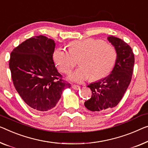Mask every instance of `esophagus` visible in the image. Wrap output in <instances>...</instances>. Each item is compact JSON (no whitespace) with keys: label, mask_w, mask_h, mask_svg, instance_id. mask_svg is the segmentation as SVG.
<instances>
[{"label":"esophagus","mask_w":148,"mask_h":148,"mask_svg":"<svg viewBox=\"0 0 148 148\" xmlns=\"http://www.w3.org/2000/svg\"><path fill=\"white\" fill-rule=\"evenodd\" d=\"M72 88H73V89H74V90H79L80 88V86H78V85H75V84H74V85H72Z\"/></svg>","instance_id":"34e87169"}]
</instances>
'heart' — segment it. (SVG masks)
<instances>
[{
  "label": "heart",
  "mask_w": 148,
  "mask_h": 148,
  "mask_svg": "<svg viewBox=\"0 0 148 148\" xmlns=\"http://www.w3.org/2000/svg\"><path fill=\"white\" fill-rule=\"evenodd\" d=\"M68 50L58 48L54 50L52 59L58 71L69 74L78 60L80 67L70 75L75 82H82L90 78L101 80L110 74L115 64L118 52L115 46L102 40L86 38L69 42Z\"/></svg>",
  "instance_id": "b5f03b06"
}]
</instances>
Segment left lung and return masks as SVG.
<instances>
[{
  "mask_svg": "<svg viewBox=\"0 0 148 148\" xmlns=\"http://www.w3.org/2000/svg\"><path fill=\"white\" fill-rule=\"evenodd\" d=\"M108 39L116 47L118 58L110 75L88 86L92 93L84 106L92 112H105L116 107L124 95L133 74L135 58L132 48L120 38L111 36Z\"/></svg>",
  "mask_w": 148,
  "mask_h": 148,
  "instance_id": "8db88e82",
  "label": "left lung"
}]
</instances>
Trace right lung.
I'll return each mask as SVG.
<instances>
[{
    "label": "right lung",
    "mask_w": 148,
    "mask_h": 148,
    "mask_svg": "<svg viewBox=\"0 0 148 148\" xmlns=\"http://www.w3.org/2000/svg\"><path fill=\"white\" fill-rule=\"evenodd\" d=\"M54 48L53 40L40 35L26 40L10 54L13 84L26 104L36 111L52 109L63 90L70 87L55 66Z\"/></svg>",
    "instance_id": "add662e5"
}]
</instances>
